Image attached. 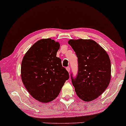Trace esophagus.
<instances>
[{
	"label": "esophagus",
	"mask_w": 126,
	"mask_h": 126,
	"mask_svg": "<svg viewBox=\"0 0 126 126\" xmlns=\"http://www.w3.org/2000/svg\"><path fill=\"white\" fill-rule=\"evenodd\" d=\"M66 70L67 71V72H68V73H70V68L69 67H66Z\"/></svg>",
	"instance_id": "1"
}]
</instances>
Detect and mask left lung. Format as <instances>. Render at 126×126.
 <instances>
[{
    "label": "left lung",
    "instance_id": "1",
    "mask_svg": "<svg viewBox=\"0 0 126 126\" xmlns=\"http://www.w3.org/2000/svg\"><path fill=\"white\" fill-rule=\"evenodd\" d=\"M68 43L78 58V72L72 84L77 95L84 101L103 93L111 80V62L106 51L92 39H70Z\"/></svg>",
    "mask_w": 126,
    "mask_h": 126
}]
</instances>
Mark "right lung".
Instances as JSON below:
<instances>
[{
	"label": "right lung",
	"instance_id": "add662e5",
	"mask_svg": "<svg viewBox=\"0 0 126 126\" xmlns=\"http://www.w3.org/2000/svg\"><path fill=\"white\" fill-rule=\"evenodd\" d=\"M60 43L51 38L38 41L26 52L21 67L23 85L33 98L47 103L59 95L69 74L56 57Z\"/></svg>",
	"mask_w": 126,
	"mask_h": 126
}]
</instances>
